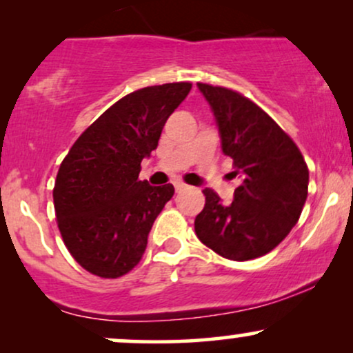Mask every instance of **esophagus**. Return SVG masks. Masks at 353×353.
<instances>
[{
  "label": "esophagus",
  "mask_w": 353,
  "mask_h": 353,
  "mask_svg": "<svg viewBox=\"0 0 353 353\" xmlns=\"http://www.w3.org/2000/svg\"><path fill=\"white\" fill-rule=\"evenodd\" d=\"M174 189H176V192H181V190L185 189V184H184V182L176 181V182H174Z\"/></svg>",
  "instance_id": "1"
}]
</instances>
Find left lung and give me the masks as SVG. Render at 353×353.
Returning a JSON list of instances; mask_svg holds the SVG:
<instances>
[{
  "instance_id": "left-lung-1",
  "label": "left lung",
  "mask_w": 353,
  "mask_h": 353,
  "mask_svg": "<svg viewBox=\"0 0 353 353\" xmlns=\"http://www.w3.org/2000/svg\"><path fill=\"white\" fill-rule=\"evenodd\" d=\"M212 109L221 148L232 157L241 185L222 204L204 189L194 228L202 244L225 259L250 261L277 247L297 224L307 199L309 169L299 148L257 104L232 89L197 83Z\"/></svg>"
}]
</instances>
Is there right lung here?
<instances>
[{"label":"right lung","instance_id":"1","mask_svg":"<svg viewBox=\"0 0 353 353\" xmlns=\"http://www.w3.org/2000/svg\"><path fill=\"white\" fill-rule=\"evenodd\" d=\"M192 84L137 89L78 137L56 176L52 199L64 244L88 272L116 279L143 257L151 228L174 185L139 181L141 161Z\"/></svg>","mask_w":353,"mask_h":353}]
</instances>
